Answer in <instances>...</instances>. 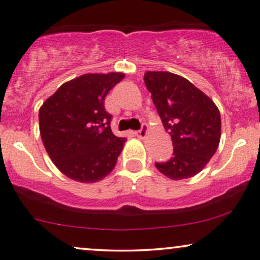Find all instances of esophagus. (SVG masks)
Segmentation results:
<instances>
[{
    "label": "esophagus",
    "mask_w": 260,
    "mask_h": 260,
    "mask_svg": "<svg viewBox=\"0 0 260 260\" xmlns=\"http://www.w3.org/2000/svg\"><path fill=\"white\" fill-rule=\"evenodd\" d=\"M148 131H149L148 126H146V124H143L142 128H140L139 131H136V132H134V134H136V136L138 137V138L143 139V138H145L146 134H148Z\"/></svg>",
    "instance_id": "34e87169"
}]
</instances>
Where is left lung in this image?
Listing matches in <instances>:
<instances>
[{
    "label": "left lung",
    "mask_w": 260,
    "mask_h": 260,
    "mask_svg": "<svg viewBox=\"0 0 260 260\" xmlns=\"http://www.w3.org/2000/svg\"><path fill=\"white\" fill-rule=\"evenodd\" d=\"M144 82L173 143V156L155 162L156 168L173 180L196 176L219 145L221 121L217 105L179 75L148 71Z\"/></svg>",
    "instance_id": "left-lung-1"
}]
</instances>
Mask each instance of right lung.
<instances>
[{
	"mask_svg": "<svg viewBox=\"0 0 260 260\" xmlns=\"http://www.w3.org/2000/svg\"><path fill=\"white\" fill-rule=\"evenodd\" d=\"M123 77L121 73L82 75L61 84L41 106L43 145L58 170L71 179L94 183L114 170L126 138L112 133L104 100Z\"/></svg>",
	"mask_w": 260,
	"mask_h": 260,
	"instance_id": "1",
	"label": "right lung"
}]
</instances>
